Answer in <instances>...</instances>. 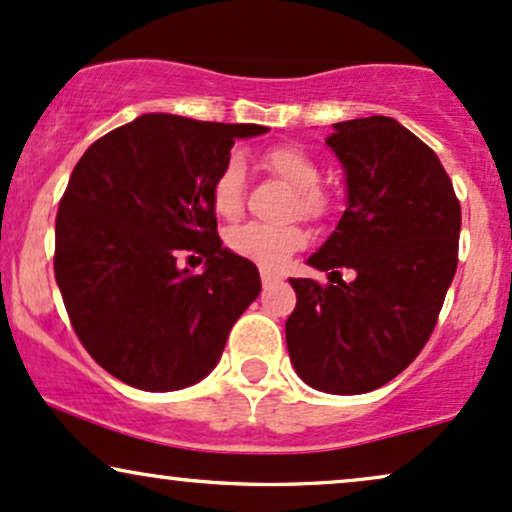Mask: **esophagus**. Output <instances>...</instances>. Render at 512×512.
Listing matches in <instances>:
<instances>
[{
    "mask_svg": "<svg viewBox=\"0 0 512 512\" xmlns=\"http://www.w3.org/2000/svg\"><path fill=\"white\" fill-rule=\"evenodd\" d=\"M261 282H263V287H270V285H275V282H280V275L273 273V270H268V268H261Z\"/></svg>",
    "mask_w": 512,
    "mask_h": 512,
    "instance_id": "1",
    "label": "esophagus"
}]
</instances>
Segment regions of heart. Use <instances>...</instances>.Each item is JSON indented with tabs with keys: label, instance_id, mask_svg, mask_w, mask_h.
Listing matches in <instances>:
<instances>
[{
	"label": "heart",
	"instance_id": "obj_1",
	"mask_svg": "<svg viewBox=\"0 0 512 512\" xmlns=\"http://www.w3.org/2000/svg\"><path fill=\"white\" fill-rule=\"evenodd\" d=\"M263 166L277 180L292 187L287 216H299L311 223H320L330 216L332 199L320 187V166L299 144L280 142L263 151ZM211 206L220 218L235 220L244 206V163L237 154H230L220 163L211 180ZM227 249L244 261L261 268H282L287 258L306 244V232L299 225H261L246 223L227 232Z\"/></svg>",
	"mask_w": 512,
	"mask_h": 512
}]
</instances>
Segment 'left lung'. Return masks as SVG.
<instances>
[{
    "mask_svg": "<svg viewBox=\"0 0 512 512\" xmlns=\"http://www.w3.org/2000/svg\"><path fill=\"white\" fill-rule=\"evenodd\" d=\"M332 128L349 206L308 266L339 280H289L287 349L313 389L365 394L406 370L437 325L458 266L460 201L437 154L394 118ZM339 267L357 277L344 283Z\"/></svg>",
    "mask_w": 512,
    "mask_h": 512,
    "instance_id": "obj_1",
    "label": "left lung"
}]
</instances>
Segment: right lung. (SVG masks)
<instances>
[{
  "instance_id": "add662e5",
  "label": "right lung",
  "mask_w": 512,
  "mask_h": 512,
  "mask_svg": "<svg viewBox=\"0 0 512 512\" xmlns=\"http://www.w3.org/2000/svg\"><path fill=\"white\" fill-rule=\"evenodd\" d=\"M261 132L147 113L75 163L56 213V285L80 344L130 387L206 377L261 292L254 263L223 249L208 194L237 137ZM182 250L207 258L204 274L177 268Z\"/></svg>"
}]
</instances>
